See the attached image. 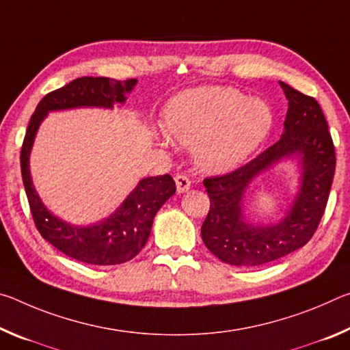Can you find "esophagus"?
Instances as JSON below:
<instances>
[{"instance_id": "esophagus-1", "label": "esophagus", "mask_w": 350, "mask_h": 350, "mask_svg": "<svg viewBox=\"0 0 350 350\" xmlns=\"http://www.w3.org/2000/svg\"><path fill=\"white\" fill-rule=\"evenodd\" d=\"M189 187H191V182H189V179L187 176L183 174H177L176 176V188H177V193L182 194L185 193L189 189Z\"/></svg>"}]
</instances>
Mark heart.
<instances>
[{
    "instance_id": "heart-1",
    "label": "heart",
    "mask_w": 350,
    "mask_h": 350,
    "mask_svg": "<svg viewBox=\"0 0 350 350\" xmlns=\"http://www.w3.org/2000/svg\"><path fill=\"white\" fill-rule=\"evenodd\" d=\"M273 126L267 102L221 86L187 90L171 100L165 111L167 131L159 144L173 140L194 146V161L208 173L238 168L262 145Z\"/></svg>"
}]
</instances>
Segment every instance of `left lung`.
<instances>
[{
  "label": "left lung",
  "instance_id": "obj_1",
  "mask_svg": "<svg viewBox=\"0 0 350 350\" xmlns=\"http://www.w3.org/2000/svg\"><path fill=\"white\" fill-rule=\"evenodd\" d=\"M288 109L275 145L233 173L204 180L210 211L200 228L205 247L225 264L256 267L298 250L317 232L335 174V148L321 106L280 81ZM284 160L299 162L300 185L294 202L278 223H253L243 211L247 187Z\"/></svg>",
  "mask_w": 350,
  "mask_h": 350
}]
</instances>
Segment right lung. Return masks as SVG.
<instances>
[{
    "mask_svg": "<svg viewBox=\"0 0 350 350\" xmlns=\"http://www.w3.org/2000/svg\"><path fill=\"white\" fill-rule=\"evenodd\" d=\"M135 85V79L125 81L106 77L75 79L44 96L29 122L20 161L33 222L47 242L80 262L117 265L139 254L150 238L154 216L176 193V183L170 174L145 177L108 217L90 225H74L47 210L33 187L29 165L33 142L41 122L49 112L77 108L112 109L116 103L126 102V94L131 92Z\"/></svg>",
    "mask_w": 350,
    "mask_h": 350,
    "instance_id": "1",
    "label": "right lung"
}]
</instances>
